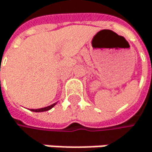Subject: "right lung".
<instances>
[{
    "label": "right lung",
    "instance_id": "right-lung-1",
    "mask_svg": "<svg viewBox=\"0 0 152 152\" xmlns=\"http://www.w3.org/2000/svg\"><path fill=\"white\" fill-rule=\"evenodd\" d=\"M55 105H56V103H55V104H53V105H51V106L44 107V108H40V109H31V111H32V112H37V113H39V112H45V111H48V110H50L51 108H53V107L55 106Z\"/></svg>",
    "mask_w": 152,
    "mask_h": 152
}]
</instances>
